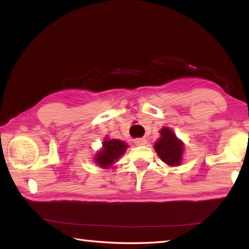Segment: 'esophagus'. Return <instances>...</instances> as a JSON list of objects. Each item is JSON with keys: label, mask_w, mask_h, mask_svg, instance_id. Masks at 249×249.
I'll return each instance as SVG.
<instances>
[{"label": "esophagus", "mask_w": 249, "mask_h": 249, "mask_svg": "<svg viewBox=\"0 0 249 249\" xmlns=\"http://www.w3.org/2000/svg\"><path fill=\"white\" fill-rule=\"evenodd\" d=\"M135 144L136 145H145L146 144V139L145 138L135 139Z\"/></svg>", "instance_id": "esophagus-1"}]
</instances>
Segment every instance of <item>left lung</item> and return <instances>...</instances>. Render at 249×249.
Instances as JSON below:
<instances>
[{
    "label": "left lung",
    "mask_w": 249,
    "mask_h": 249,
    "mask_svg": "<svg viewBox=\"0 0 249 249\" xmlns=\"http://www.w3.org/2000/svg\"><path fill=\"white\" fill-rule=\"evenodd\" d=\"M160 133V138L154 144L157 155L169 166L181 165L184 152L183 142L168 127L161 128Z\"/></svg>",
    "instance_id": "1"
}]
</instances>
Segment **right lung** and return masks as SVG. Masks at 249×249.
Returning <instances> with one entry per match:
<instances>
[{
    "label": "right lung",
    "mask_w": 249,
    "mask_h": 249,
    "mask_svg": "<svg viewBox=\"0 0 249 249\" xmlns=\"http://www.w3.org/2000/svg\"><path fill=\"white\" fill-rule=\"evenodd\" d=\"M127 147L128 145L124 141L106 138L103 142V149L94 157L95 162L104 169L112 167L113 163L126 152Z\"/></svg>",
    "instance_id": "right-lung-1"
}]
</instances>
